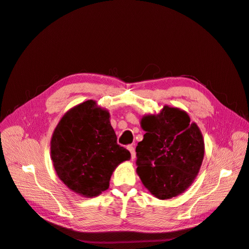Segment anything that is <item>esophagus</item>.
<instances>
[{
  "label": "esophagus",
  "mask_w": 249,
  "mask_h": 249,
  "mask_svg": "<svg viewBox=\"0 0 249 249\" xmlns=\"http://www.w3.org/2000/svg\"><path fill=\"white\" fill-rule=\"evenodd\" d=\"M127 149L130 150L132 160H134L135 158H136V152H135V148H134V146H133V145H129V146H127Z\"/></svg>",
  "instance_id": "34e87169"
}]
</instances>
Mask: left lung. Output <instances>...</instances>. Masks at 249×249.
Listing matches in <instances>:
<instances>
[{
    "label": "left lung",
    "mask_w": 249,
    "mask_h": 249,
    "mask_svg": "<svg viewBox=\"0 0 249 249\" xmlns=\"http://www.w3.org/2000/svg\"><path fill=\"white\" fill-rule=\"evenodd\" d=\"M141 127L145 134L136 147L139 178L157 198L178 196L201 166L205 142L199 127L185 111L169 106L157 115L143 116Z\"/></svg>",
    "instance_id": "1"
}]
</instances>
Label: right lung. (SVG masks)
I'll list each match as a JSON object with an SVG mask.
<instances>
[{
  "mask_svg": "<svg viewBox=\"0 0 249 249\" xmlns=\"http://www.w3.org/2000/svg\"><path fill=\"white\" fill-rule=\"evenodd\" d=\"M51 158L71 190L93 197L108 189L113 171L131 154L117 144L109 112L89 100L60 119L51 140Z\"/></svg>",
  "mask_w": 249,
  "mask_h": 249,
  "instance_id": "right-lung-1",
  "label": "right lung"
}]
</instances>
